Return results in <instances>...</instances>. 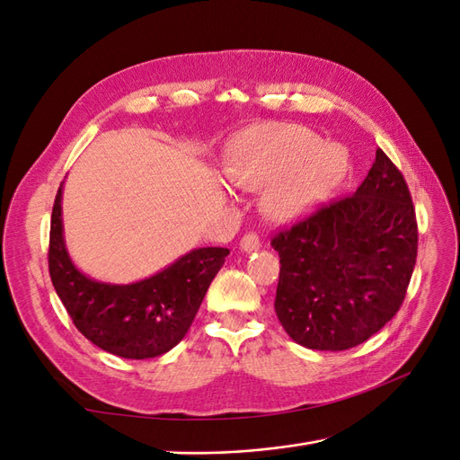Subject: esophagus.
I'll return each mask as SVG.
<instances>
[{"label": "esophagus", "mask_w": 460, "mask_h": 460, "mask_svg": "<svg viewBox=\"0 0 460 460\" xmlns=\"http://www.w3.org/2000/svg\"><path fill=\"white\" fill-rule=\"evenodd\" d=\"M259 247H261V240H259V235H257V234H253V232L245 234L243 238L240 240V249H242V252H245V253L257 252Z\"/></svg>", "instance_id": "34e87169"}]
</instances>
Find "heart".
<instances>
[{"mask_svg":"<svg viewBox=\"0 0 460 460\" xmlns=\"http://www.w3.org/2000/svg\"><path fill=\"white\" fill-rule=\"evenodd\" d=\"M349 166L340 144L299 124H261L228 147L226 171L243 190L261 191L270 220L289 222L311 213L336 188Z\"/></svg>","mask_w":460,"mask_h":460,"instance_id":"heart-1","label":"heart"}]
</instances>
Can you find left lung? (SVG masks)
<instances>
[{"mask_svg":"<svg viewBox=\"0 0 460 460\" xmlns=\"http://www.w3.org/2000/svg\"><path fill=\"white\" fill-rule=\"evenodd\" d=\"M274 309L296 343L343 351L399 311L416 262L419 228L405 178L382 149L349 198L278 232Z\"/></svg>","mask_w":460,"mask_h":460,"instance_id":"left-lung-1","label":"left lung"}]
</instances>
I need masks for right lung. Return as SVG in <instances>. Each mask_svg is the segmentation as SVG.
I'll return each instance as SVG.
<instances>
[{
  "mask_svg": "<svg viewBox=\"0 0 460 460\" xmlns=\"http://www.w3.org/2000/svg\"><path fill=\"white\" fill-rule=\"evenodd\" d=\"M61 199L63 184L51 213L49 276L78 332L100 349L122 358H153L171 351L190 330L228 249H191L140 282H97L68 257Z\"/></svg>",
  "mask_w": 460,
  "mask_h": 460,
  "instance_id": "right-lung-1",
  "label": "right lung"
}]
</instances>
